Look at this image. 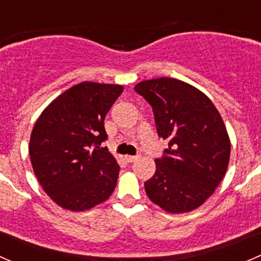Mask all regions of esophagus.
<instances>
[{
    "instance_id": "esophagus-1",
    "label": "esophagus",
    "mask_w": 261,
    "mask_h": 261,
    "mask_svg": "<svg viewBox=\"0 0 261 261\" xmlns=\"http://www.w3.org/2000/svg\"><path fill=\"white\" fill-rule=\"evenodd\" d=\"M139 159V155H126L125 160L127 163H134Z\"/></svg>"
}]
</instances>
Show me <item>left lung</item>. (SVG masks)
Returning a JSON list of instances; mask_svg holds the SVG:
<instances>
[{
  "label": "left lung",
  "mask_w": 261,
  "mask_h": 261,
  "mask_svg": "<svg viewBox=\"0 0 261 261\" xmlns=\"http://www.w3.org/2000/svg\"><path fill=\"white\" fill-rule=\"evenodd\" d=\"M135 91L152 107L159 138L169 141L145 192L167 212L201 206L225 177L230 140L211 99L174 78L140 82Z\"/></svg>",
  "instance_id": "obj_1"
}]
</instances>
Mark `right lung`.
I'll list each match as a JSON object with an SVG mask.
<instances>
[{"instance_id":"add662e5","label":"right lung","mask_w":261,"mask_h":261,"mask_svg":"<svg viewBox=\"0 0 261 261\" xmlns=\"http://www.w3.org/2000/svg\"><path fill=\"white\" fill-rule=\"evenodd\" d=\"M122 86L93 82L73 86L51 102L30 138L31 165L46 194L60 207L84 211L114 192L120 165L102 143L105 117Z\"/></svg>"}]
</instances>
